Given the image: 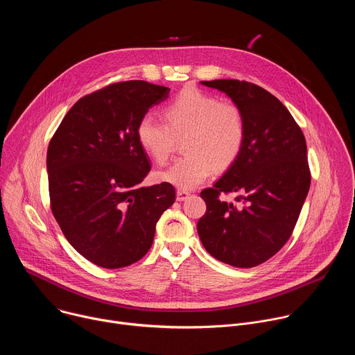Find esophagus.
<instances>
[{
	"instance_id": "esophagus-1",
	"label": "esophagus",
	"mask_w": 355,
	"mask_h": 355,
	"mask_svg": "<svg viewBox=\"0 0 355 355\" xmlns=\"http://www.w3.org/2000/svg\"><path fill=\"white\" fill-rule=\"evenodd\" d=\"M189 195H191V192L184 191V189H178L177 191V200H185V199L189 198Z\"/></svg>"
}]
</instances>
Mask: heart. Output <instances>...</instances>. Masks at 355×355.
I'll return each instance as SVG.
<instances>
[{"label": "heart", "instance_id": "obj_1", "mask_svg": "<svg viewBox=\"0 0 355 355\" xmlns=\"http://www.w3.org/2000/svg\"><path fill=\"white\" fill-rule=\"evenodd\" d=\"M166 123L143 115L136 126V137L144 153L157 164H164L182 139L185 155L157 178L182 189L204 182L214 170L226 171L240 157L247 136L245 116L230 101L196 88H184L163 110Z\"/></svg>", "mask_w": 355, "mask_h": 355}]
</instances>
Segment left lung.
Returning a JSON list of instances; mask_svg holds the SVG:
<instances>
[{"instance_id": "left-lung-1", "label": "left lung", "mask_w": 355, "mask_h": 355, "mask_svg": "<svg viewBox=\"0 0 355 355\" xmlns=\"http://www.w3.org/2000/svg\"><path fill=\"white\" fill-rule=\"evenodd\" d=\"M225 92L245 116L247 136L239 160L200 192L207 212L198 234L216 260L251 268L284 247L297 222L311 187L306 140L284 104L247 81H202ZM233 191L238 205L220 201Z\"/></svg>"}]
</instances>
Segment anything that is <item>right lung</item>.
Wrapping results in <instances>:
<instances>
[{
  "label": "right lung",
  "instance_id": "right-lung-1",
  "mask_svg": "<svg viewBox=\"0 0 355 355\" xmlns=\"http://www.w3.org/2000/svg\"><path fill=\"white\" fill-rule=\"evenodd\" d=\"M168 92L141 80L98 89L77 101L49 143L50 208L69 243L95 266L139 261L174 204L171 184L140 185L150 160L136 137L139 119Z\"/></svg>",
  "mask_w": 355,
  "mask_h": 355
}]
</instances>
